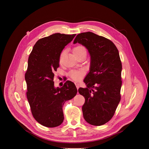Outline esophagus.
<instances>
[{"mask_svg": "<svg viewBox=\"0 0 149 149\" xmlns=\"http://www.w3.org/2000/svg\"><path fill=\"white\" fill-rule=\"evenodd\" d=\"M75 86H76L77 88V89H78V88H79V84H78V82H75Z\"/></svg>", "mask_w": 149, "mask_h": 149, "instance_id": "1", "label": "esophagus"}]
</instances>
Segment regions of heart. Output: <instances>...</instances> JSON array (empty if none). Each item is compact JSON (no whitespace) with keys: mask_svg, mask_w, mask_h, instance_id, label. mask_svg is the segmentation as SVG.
Here are the masks:
<instances>
[{"mask_svg":"<svg viewBox=\"0 0 149 149\" xmlns=\"http://www.w3.org/2000/svg\"><path fill=\"white\" fill-rule=\"evenodd\" d=\"M83 51H86V48H85V47H84L83 46H81V45L77 46V47H74L73 49V52H74V55H77ZM64 54H65V50H63L61 52V53L59 55V62H61L62 58L63 55H64ZM85 73H86V72H85V70L83 69L72 70L69 72L68 75L71 78V79H72L73 80L78 81L82 79L83 76L85 75Z\"/></svg>","mask_w":149,"mask_h":149,"instance_id":"heart-1","label":"heart"}]
</instances>
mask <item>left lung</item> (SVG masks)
<instances>
[{
	"instance_id": "obj_1",
	"label": "left lung",
	"mask_w": 149,
	"mask_h": 149,
	"mask_svg": "<svg viewBox=\"0 0 149 149\" xmlns=\"http://www.w3.org/2000/svg\"><path fill=\"white\" fill-rule=\"evenodd\" d=\"M86 47L91 55L90 71L84 82L87 88H79L85 98L82 110L84 119L93 125L109 121L121 100L122 64L113 42L105 37L87 32L77 35L74 44Z\"/></svg>"
}]
</instances>
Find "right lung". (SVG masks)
I'll use <instances>...</instances> for the list:
<instances>
[{"mask_svg": "<svg viewBox=\"0 0 149 149\" xmlns=\"http://www.w3.org/2000/svg\"><path fill=\"white\" fill-rule=\"evenodd\" d=\"M76 34L56 33L39 39L33 46L25 78L26 97L32 114L41 125L55 127L64 119L62 107L77 94L75 84L67 81L61 88L54 87V73L59 67V55Z\"/></svg>", "mask_w": 149, "mask_h": 149, "instance_id": "1", "label": "right lung"}]
</instances>
